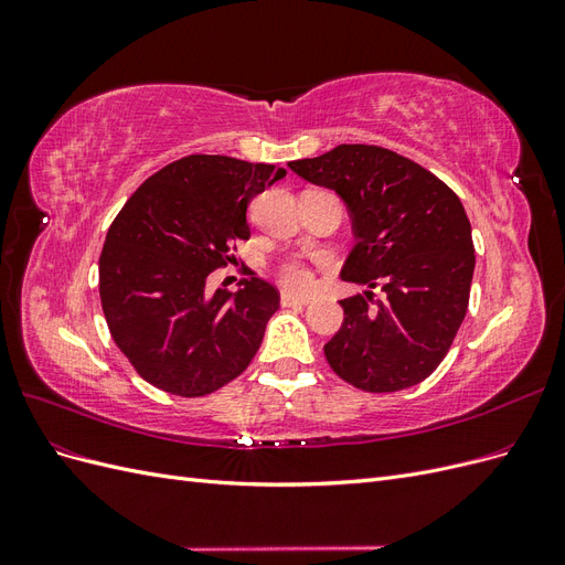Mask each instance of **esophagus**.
<instances>
[{"instance_id": "1", "label": "esophagus", "mask_w": 565, "mask_h": 565, "mask_svg": "<svg viewBox=\"0 0 565 565\" xmlns=\"http://www.w3.org/2000/svg\"><path fill=\"white\" fill-rule=\"evenodd\" d=\"M280 303H282V306H306V303H311V297H297V295L282 292Z\"/></svg>"}]
</instances>
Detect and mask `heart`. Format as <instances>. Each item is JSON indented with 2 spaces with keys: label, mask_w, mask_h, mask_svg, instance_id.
Masks as SVG:
<instances>
[{
  "label": "heart",
  "mask_w": 565,
  "mask_h": 565,
  "mask_svg": "<svg viewBox=\"0 0 565 565\" xmlns=\"http://www.w3.org/2000/svg\"><path fill=\"white\" fill-rule=\"evenodd\" d=\"M278 278L287 289H295V292H303V289L311 287V270L297 259L282 262L278 266Z\"/></svg>",
  "instance_id": "b5f03b06"
}]
</instances>
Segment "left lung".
<instances>
[{"mask_svg":"<svg viewBox=\"0 0 565 565\" xmlns=\"http://www.w3.org/2000/svg\"><path fill=\"white\" fill-rule=\"evenodd\" d=\"M289 169L347 202L355 247L341 280L370 287L339 301L344 322L324 344L330 367L370 393L424 382L469 306L476 256L459 198L429 169L380 146L341 143ZM374 286L385 297L372 305Z\"/></svg>","mask_w":565,"mask_h":565,"instance_id":"8db88e82","label":"left lung"}]
</instances>
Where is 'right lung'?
I'll return each mask as SVG.
<instances>
[{
  "instance_id": "1",
  "label": "right lung",
  "mask_w": 565,
  "mask_h": 565,
  "mask_svg": "<svg viewBox=\"0 0 565 565\" xmlns=\"http://www.w3.org/2000/svg\"><path fill=\"white\" fill-rule=\"evenodd\" d=\"M287 172L226 156H188L146 179L108 228L98 292L108 330L134 370L160 391L198 398L243 374L278 311L262 278L237 292L210 273L249 241L247 204Z\"/></svg>"
}]
</instances>
